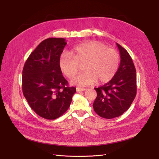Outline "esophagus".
<instances>
[{"label":"esophagus","instance_id":"34e87169","mask_svg":"<svg viewBox=\"0 0 159 159\" xmlns=\"http://www.w3.org/2000/svg\"><path fill=\"white\" fill-rule=\"evenodd\" d=\"M86 89V88H77V89H76L77 92H79V91H84Z\"/></svg>","mask_w":159,"mask_h":159}]
</instances>
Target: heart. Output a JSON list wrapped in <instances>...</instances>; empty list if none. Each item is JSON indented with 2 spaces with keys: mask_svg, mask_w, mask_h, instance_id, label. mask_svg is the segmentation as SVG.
Instances as JSON below:
<instances>
[{
  "mask_svg": "<svg viewBox=\"0 0 159 159\" xmlns=\"http://www.w3.org/2000/svg\"><path fill=\"white\" fill-rule=\"evenodd\" d=\"M118 52L98 41H89L62 53L58 61L59 68L66 77L71 78L82 66V73L73 77L72 85L85 86L97 81L98 84L110 81L119 68Z\"/></svg>",
  "mask_w": 159,
  "mask_h": 159,
  "instance_id": "b5f03b06",
  "label": "heart"
}]
</instances>
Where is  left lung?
I'll return each mask as SVG.
<instances>
[{
  "label": "left lung",
  "instance_id": "1",
  "mask_svg": "<svg viewBox=\"0 0 159 159\" xmlns=\"http://www.w3.org/2000/svg\"><path fill=\"white\" fill-rule=\"evenodd\" d=\"M120 63L113 77L95 88L97 96L93 104L97 114L104 119L120 116L130 107L137 93L136 70L128 52L118 43Z\"/></svg>",
  "mask_w": 159,
  "mask_h": 159
}]
</instances>
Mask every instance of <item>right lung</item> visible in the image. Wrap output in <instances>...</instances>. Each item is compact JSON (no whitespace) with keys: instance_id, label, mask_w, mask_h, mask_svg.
I'll list each match as a JSON object with an SVG mask.
<instances>
[{"instance_id":"add662e5","label":"right lung","mask_w":159,"mask_h":159,"mask_svg":"<svg viewBox=\"0 0 159 159\" xmlns=\"http://www.w3.org/2000/svg\"><path fill=\"white\" fill-rule=\"evenodd\" d=\"M67 43L63 38H49L38 45L22 70L23 94L38 115L53 120L69 108L75 87H68L58 61Z\"/></svg>"}]
</instances>
